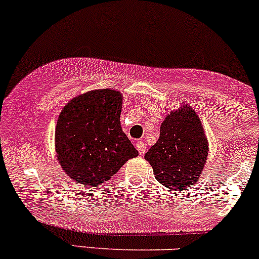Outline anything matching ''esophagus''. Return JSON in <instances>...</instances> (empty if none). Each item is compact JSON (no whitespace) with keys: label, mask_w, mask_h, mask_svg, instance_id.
I'll return each instance as SVG.
<instances>
[{"label":"esophagus","mask_w":259,"mask_h":259,"mask_svg":"<svg viewBox=\"0 0 259 259\" xmlns=\"http://www.w3.org/2000/svg\"><path fill=\"white\" fill-rule=\"evenodd\" d=\"M136 148H138L139 153L141 155H143L146 152H147V146H146V143L142 141H139L138 143H136Z\"/></svg>","instance_id":"esophagus-1"}]
</instances>
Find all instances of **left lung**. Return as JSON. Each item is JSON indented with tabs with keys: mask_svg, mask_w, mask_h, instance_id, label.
<instances>
[{
	"mask_svg": "<svg viewBox=\"0 0 259 259\" xmlns=\"http://www.w3.org/2000/svg\"><path fill=\"white\" fill-rule=\"evenodd\" d=\"M207 152V139L198 114L183 105L165 118L159 139L145 158L158 182L172 191H183L199 180Z\"/></svg>",
	"mask_w": 259,
	"mask_h": 259,
	"instance_id": "obj_1",
	"label": "left lung"
}]
</instances>
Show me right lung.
Masks as SVG:
<instances>
[{
  "label": "right lung",
  "instance_id": "right-lung-1",
  "mask_svg": "<svg viewBox=\"0 0 259 259\" xmlns=\"http://www.w3.org/2000/svg\"><path fill=\"white\" fill-rule=\"evenodd\" d=\"M121 104L119 92L98 89L77 96L62 108L55 127V149L72 181L96 187L139 154L121 130Z\"/></svg>",
  "mask_w": 259,
  "mask_h": 259
}]
</instances>
